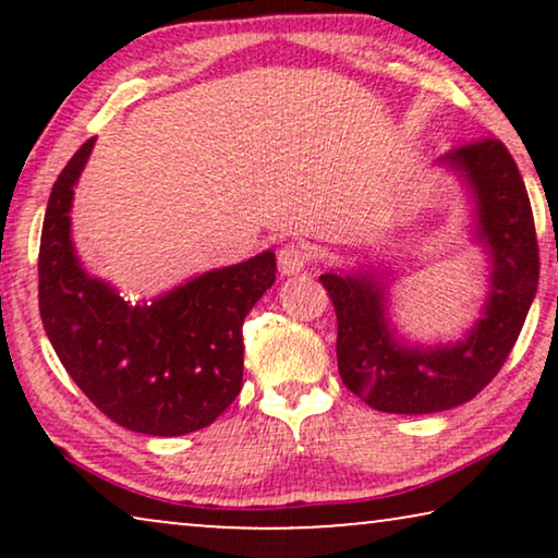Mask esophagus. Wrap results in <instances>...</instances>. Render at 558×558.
Instances as JSON below:
<instances>
[{"instance_id":"obj_1","label":"esophagus","mask_w":558,"mask_h":558,"mask_svg":"<svg viewBox=\"0 0 558 558\" xmlns=\"http://www.w3.org/2000/svg\"><path fill=\"white\" fill-rule=\"evenodd\" d=\"M312 251L307 243H287V246L279 248V269L284 277L289 274H300L310 266Z\"/></svg>"}]
</instances>
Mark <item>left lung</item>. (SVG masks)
<instances>
[{
  "mask_svg": "<svg viewBox=\"0 0 558 558\" xmlns=\"http://www.w3.org/2000/svg\"><path fill=\"white\" fill-rule=\"evenodd\" d=\"M462 172L477 203V235L493 258L485 312L468 338L409 348L386 319V289L371 274H323L338 315L340 378L357 399L388 414H434L475 399L506 363L538 287V241L523 178L495 136L441 157Z\"/></svg>",
  "mask_w": 558,
  "mask_h": 558,
  "instance_id": "8db88e82",
  "label": "left lung"
}]
</instances>
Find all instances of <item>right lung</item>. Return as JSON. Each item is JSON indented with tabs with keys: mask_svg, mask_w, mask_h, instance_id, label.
<instances>
[{
	"mask_svg": "<svg viewBox=\"0 0 558 558\" xmlns=\"http://www.w3.org/2000/svg\"><path fill=\"white\" fill-rule=\"evenodd\" d=\"M96 140L52 185L37 258L40 317L56 353L94 407L124 429L180 437L216 422L243 384V319L277 279V258L205 271L151 304L88 277L71 243L73 185Z\"/></svg>",
	"mask_w": 558,
	"mask_h": 558,
	"instance_id": "add662e5",
	"label": "right lung"
}]
</instances>
